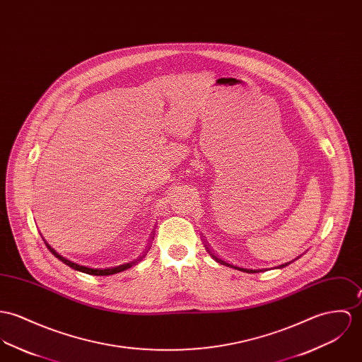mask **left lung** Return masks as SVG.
I'll use <instances>...</instances> for the list:
<instances>
[{
  "instance_id": "1",
  "label": "left lung",
  "mask_w": 362,
  "mask_h": 362,
  "mask_svg": "<svg viewBox=\"0 0 362 362\" xmlns=\"http://www.w3.org/2000/svg\"><path fill=\"white\" fill-rule=\"evenodd\" d=\"M206 249H207V247H206Z\"/></svg>"
}]
</instances>
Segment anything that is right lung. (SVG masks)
I'll list each match as a JSON object with an SVG mask.
<instances>
[{
  "mask_svg": "<svg viewBox=\"0 0 362 362\" xmlns=\"http://www.w3.org/2000/svg\"><path fill=\"white\" fill-rule=\"evenodd\" d=\"M52 252L55 253V250L52 249ZM57 255V253H55ZM57 257H59V259H62L59 255H57ZM65 259H62V262H64ZM65 264H67L69 267H73V268H76V269H78V271H83V272H87V274H91V275H110V274H115V272H120V271H123V269H126V268H129L132 263L124 264V265H120V267H116V268H107V269H93V268H87V267H80V265H77V264L71 263V262H67L65 260Z\"/></svg>",
  "mask_w": 362,
  "mask_h": 362,
  "instance_id": "add662e5",
  "label": "right lung"
}]
</instances>
